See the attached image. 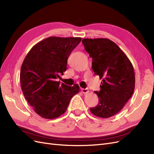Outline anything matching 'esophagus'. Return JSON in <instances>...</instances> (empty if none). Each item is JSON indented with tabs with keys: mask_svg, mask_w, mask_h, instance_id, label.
I'll return each mask as SVG.
<instances>
[{
	"mask_svg": "<svg viewBox=\"0 0 154 154\" xmlns=\"http://www.w3.org/2000/svg\"><path fill=\"white\" fill-rule=\"evenodd\" d=\"M82 92L83 94H87L88 92H89V90H88V88H82Z\"/></svg>",
	"mask_w": 154,
	"mask_h": 154,
	"instance_id": "esophagus-1",
	"label": "esophagus"
}]
</instances>
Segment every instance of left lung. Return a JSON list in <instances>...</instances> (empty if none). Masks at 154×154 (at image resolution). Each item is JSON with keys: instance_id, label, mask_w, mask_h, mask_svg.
<instances>
[{"instance_id": "8db88e82", "label": "left lung", "mask_w": 154, "mask_h": 154, "mask_svg": "<svg viewBox=\"0 0 154 154\" xmlns=\"http://www.w3.org/2000/svg\"><path fill=\"white\" fill-rule=\"evenodd\" d=\"M82 43L92 58L93 71L102 79L101 90L94 92L99 103L90 110L97 117H112L123 108L133 94V66L123 51L109 39L83 38Z\"/></svg>"}]
</instances>
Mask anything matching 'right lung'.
<instances>
[{"label":"right lung","instance_id":"add662e5","mask_svg":"<svg viewBox=\"0 0 154 154\" xmlns=\"http://www.w3.org/2000/svg\"><path fill=\"white\" fill-rule=\"evenodd\" d=\"M80 37L51 36L37 43L27 53L20 69L25 98L42 118L54 119L66 112L72 97L80 91L57 82L67 69V59L80 43Z\"/></svg>","mask_w":154,"mask_h":154}]
</instances>
